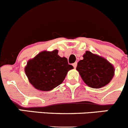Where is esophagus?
I'll return each instance as SVG.
<instances>
[{
    "label": "esophagus",
    "instance_id": "obj_1",
    "mask_svg": "<svg viewBox=\"0 0 128 128\" xmlns=\"http://www.w3.org/2000/svg\"><path fill=\"white\" fill-rule=\"evenodd\" d=\"M72 65H73L74 68H75L76 67V66H77V62H75V63H73V64H72Z\"/></svg>",
    "mask_w": 128,
    "mask_h": 128
}]
</instances>
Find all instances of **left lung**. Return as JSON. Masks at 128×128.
Wrapping results in <instances>:
<instances>
[{
    "instance_id": "left-lung-1",
    "label": "left lung",
    "mask_w": 128,
    "mask_h": 128,
    "mask_svg": "<svg viewBox=\"0 0 128 128\" xmlns=\"http://www.w3.org/2000/svg\"><path fill=\"white\" fill-rule=\"evenodd\" d=\"M83 60L78 63L76 70L86 85L100 88L108 84L115 74L114 65L104 58L86 51Z\"/></svg>"
}]
</instances>
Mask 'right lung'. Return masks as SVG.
Wrapping results in <instances>:
<instances>
[{
  "label": "right lung",
  "mask_w": 128,
  "mask_h": 128,
  "mask_svg": "<svg viewBox=\"0 0 128 128\" xmlns=\"http://www.w3.org/2000/svg\"><path fill=\"white\" fill-rule=\"evenodd\" d=\"M58 50L44 51L30 59L25 66V73L29 82L41 91H50L62 84L67 72L74 67L67 59L60 57Z\"/></svg>",
  "instance_id": "obj_1"
}]
</instances>
